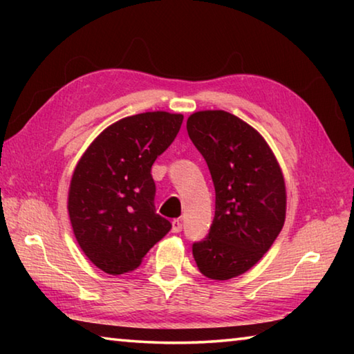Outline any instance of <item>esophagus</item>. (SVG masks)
Listing matches in <instances>:
<instances>
[{
  "instance_id": "esophagus-1",
  "label": "esophagus",
  "mask_w": 354,
  "mask_h": 354,
  "mask_svg": "<svg viewBox=\"0 0 354 354\" xmlns=\"http://www.w3.org/2000/svg\"><path fill=\"white\" fill-rule=\"evenodd\" d=\"M171 231L173 232H181L183 231V221L181 220H173L171 221Z\"/></svg>"
}]
</instances>
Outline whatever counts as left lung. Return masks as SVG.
<instances>
[{
    "label": "left lung",
    "mask_w": 354,
    "mask_h": 354,
    "mask_svg": "<svg viewBox=\"0 0 354 354\" xmlns=\"http://www.w3.org/2000/svg\"><path fill=\"white\" fill-rule=\"evenodd\" d=\"M187 133L215 187L212 226L192 253L205 277L236 278L261 261L283 230V171L263 137L230 112L192 113Z\"/></svg>",
    "instance_id": "left-lung-1"
}]
</instances>
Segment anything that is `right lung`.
<instances>
[{"mask_svg": "<svg viewBox=\"0 0 354 354\" xmlns=\"http://www.w3.org/2000/svg\"><path fill=\"white\" fill-rule=\"evenodd\" d=\"M181 113L145 112L107 127L73 171L68 215L77 243L109 274L140 266L171 223L156 214L151 165L175 140Z\"/></svg>", "mask_w": 354, "mask_h": 354, "instance_id": "add662e5", "label": "right lung"}]
</instances>
